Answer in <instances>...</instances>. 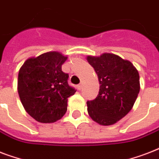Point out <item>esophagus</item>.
Returning a JSON list of instances; mask_svg holds the SVG:
<instances>
[{"label": "esophagus", "instance_id": "34e87169", "mask_svg": "<svg viewBox=\"0 0 159 159\" xmlns=\"http://www.w3.org/2000/svg\"><path fill=\"white\" fill-rule=\"evenodd\" d=\"M82 87H83V82H81V83H80V84L77 86V89L81 90L82 88Z\"/></svg>", "mask_w": 159, "mask_h": 159}]
</instances>
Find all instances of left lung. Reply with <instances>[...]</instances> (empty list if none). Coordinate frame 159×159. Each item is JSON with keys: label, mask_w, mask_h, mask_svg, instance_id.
<instances>
[{"label": "left lung", "mask_w": 159, "mask_h": 159, "mask_svg": "<svg viewBox=\"0 0 159 159\" xmlns=\"http://www.w3.org/2000/svg\"><path fill=\"white\" fill-rule=\"evenodd\" d=\"M97 72L99 94L87 102L90 117L101 125L118 122L133 108L140 90L139 74L129 60L114 53L87 57Z\"/></svg>", "instance_id": "left-lung-1"}]
</instances>
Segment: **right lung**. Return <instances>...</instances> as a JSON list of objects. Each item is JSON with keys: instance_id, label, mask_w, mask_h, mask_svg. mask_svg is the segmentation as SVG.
I'll list each match as a JSON object with an SVG mask.
<instances>
[{"instance_id": "obj_1", "label": "right lung", "mask_w": 159, "mask_h": 159, "mask_svg": "<svg viewBox=\"0 0 159 159\" xmlns=\"http://www.w3.org/2000/svg\"><path fill=\"white\" fill-rule=\"evenodd\" d=\"M67 57L57 51L30 57L19 71L17 89L25 111L39 123L56 122L67 110V98L76 90L62 71Z\"/></svg>"}]
</instances>
